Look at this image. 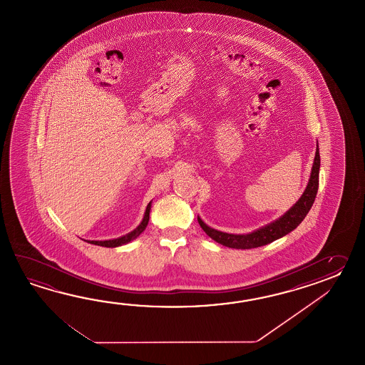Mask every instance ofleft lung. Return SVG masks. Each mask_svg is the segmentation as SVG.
<instances>
[{
	"instance_id": "obj_1",
	"label": "left lung",
	"mask_w": 365,
	"mask_h": 365,
	"mask_svg": "<svg viewBox=\"0 0 365 365\" xmlns=\"http://www.w3.org/2000/svg\"><path fill=\"white\" fill-rule=\"evenodd\" d=\"M319 151L316 148V156L314 163L312 167L309 182L305 189L300 200L296 202L295 205L288 210L287 212L279 217L278 220L272 222L270 225H264L262 228L257 230L255 232L248 235H231V233L220 232L214 228H210L209 225H205L201 219L198 217V223L202 230L209 235L212 240L217 241L219 244L235 249H252L267 245L272 241L283 237L284 235L294 231L297 225L303 222L304 217L309 212L313 202L316 200L318 190V176H319Z\"/></svg>"
}]
</instances>
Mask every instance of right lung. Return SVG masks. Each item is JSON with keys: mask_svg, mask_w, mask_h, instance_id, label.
Returning <instances> with one entry per match:
<instances>
[{"mask_svg": "<svg viewBox=\"0 0 365 365\" xmlns=\"http://www.w3.org/2000/svg\"><path fill=\"white\" fill-rule=\"evenodd\" d=\"M150 209H151V202L148 203V207H146V212H145V217H143V220H142V223H140L134 231H132L130 233H128V235H125L123 237H118V239H115V240H106V241H88L90 244H93V245H101V247H106V248H115V247H120V245H124V244H128L129 241L134 240L135 237H138L140 233L145 231V228L148 227V219H150Z\"/></svg>", "mask_w": 365, "mask_h": 365, "instance_id": "add662e5", "label": "right lung"}]
</instances>
